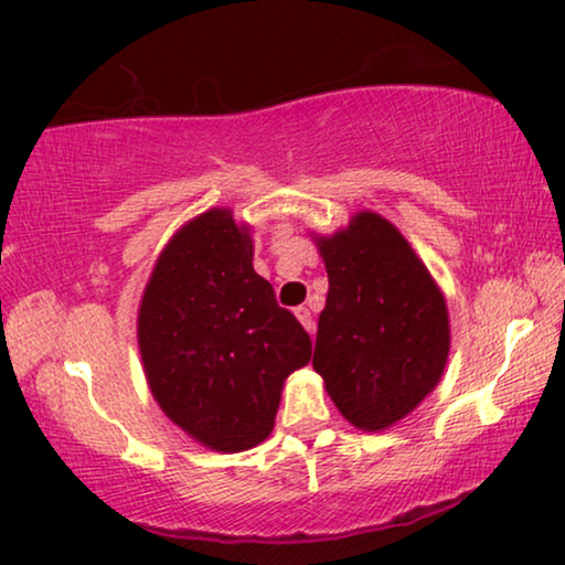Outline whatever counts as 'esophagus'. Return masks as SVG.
I'll use <instances>...</instances> for the list:
<instances>
[{"label":"esophagus","mask_w":565,"mask_h":565,"mask_svg":"<svg viewBox=\"0 0 565 565\" xmlns=\"http://www.w3.org/2000/svg\"><path fill=\"white\" fill-rule=\"evenodd\" d=\"M296 319L300 321V324H303L306 332L313 334V317H311V311L306 309V306H298V309H296Z\"/></svg>","instance_id":"1"}]
</instances>
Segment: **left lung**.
Here are the masks:
<instances>
[{"instance_id":"8db88e82","label":"left lung","mask_w":565,"mask_h":565,"mask_svg":"<svg viewBox=\"0 0 565 565\" xmlns=\"http://www.w3.org/2000/svg\"><path fill=\"white\" fill-rule=\"evenodd\" d=\"M313 241L329 277L313 371L348 423L386 430L441 381L451 345L446 298L379 212H355L345 228Z\"/></svg>"}]
</instances>
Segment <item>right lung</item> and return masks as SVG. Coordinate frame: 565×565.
Here are the masks:
<instances>
[{
	"mask_svg": "<svg viewBox=\"0 0 565 565\" xmlns=\"http://www.w3.org/2000/svg\"><path fill=\"white\" fill-rule=\"evenodd\" d=\"M252 225L212 207L160 252L137 313L145 379L166 417L212 451L236 454L273 434L285 379L311 340L254 273Z\"/></svg>",
	"mask_w": 565,
	"mask_h": 565,
	"instance_id": "1",
	"label": "right lung"
}]
</instances>
